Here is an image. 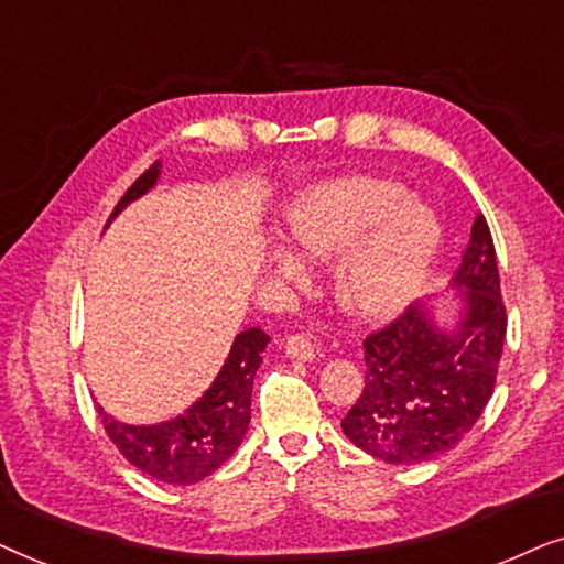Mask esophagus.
<instances>
[{
	"label": "esophagus",
	"instance_id": "obj_1",
	"mask_svg": "<svg viewBox=\"0 0 564 564\" xmlns=\"http://www.w3.org/2000/svg\"><path fill=\"white\" fill-rule=\"evenodd\" d=\"M286 352L294 360L312 364V360L317 358V345H314L306 335H291L286 340Z\"/></svg>",
	"mask_w": 564,
	"mask_h": 564
}]
</instances>
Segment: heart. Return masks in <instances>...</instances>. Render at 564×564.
Returning a JSON list of instances; mask_svg holds the SVG:
<instances>
[{"label": "heart", "mask_w": 564, "mask_h": 564, "mask_svg": "<svg viewBox=\"0 0 564 564\" xmlns=\"http://www.w3.org/2000/svg\"><path fill=\"white\" fill-rule=\"evenodd\" d=\"M291 245L314 260H340L337 302L350 317L381 322L400 314L417 294L441 245L431 206L410 198L402 183L345 177L306 187L286 212ZM273 265L296 278L302 265L278 250Z\"/></svg>", "instance_id": "obj_1"}]
</instances>
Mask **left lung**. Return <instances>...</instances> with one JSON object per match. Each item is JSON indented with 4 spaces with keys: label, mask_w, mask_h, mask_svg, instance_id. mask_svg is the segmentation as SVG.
<instances>
[{
    "label": "left lung",
    "mask_w": 564,
    "mask_h": 564,
    "mask_svg": "<svg viewBox=\"0 0 564 564\" xmlns=\"http://www.w3.org/2000/svg\"><path fill=\"white\" fill-rule=\"evenodd\" d=\"M452 289L462 299L452 325L438 322L433 302H417L364 340L366 387L340 425L373 459L397 467L438 459L490 402L508 319L482 214Z\"/></svg>",
    "instance_id": "8db88e82"
}]
</instances>
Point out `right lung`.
Listing matches in <instances>:
<instances>
[{
	"instance_id": "obj_1",
	"label": "right lung",
	"mask_w": 564,
	"mask_h": 564,
	"mask_svg": "<svg viewBox=\"0 0 564 564\" xmlns=\"http://www.w3.org/2000/svg\"><path fill=\"white\" fill-rule=\"evenodd\" d=\"M162 175V162H154L118 200L110 221L126 206L139 200L156 185ZM108 221V224H110ZM270 337L260 327L242 329L231 343V350L216 373L212 387L180 415L154 425L120 423L97 404L105 433L110 435L118 452L133 467L156 482L195 485L214 475L245 441L250 427L252 381L262 364Z\"/></svg>"
}]
</instances>
